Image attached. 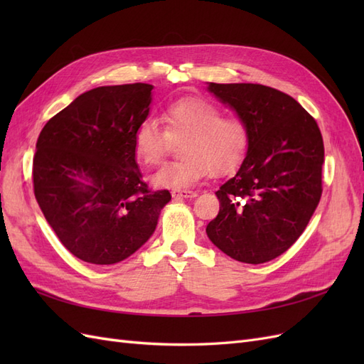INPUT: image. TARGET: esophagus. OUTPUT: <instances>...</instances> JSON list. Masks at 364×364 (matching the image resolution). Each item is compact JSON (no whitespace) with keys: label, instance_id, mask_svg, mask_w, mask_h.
<instances>
[{"label":"esophagus","instance_id":"esophagus-1","mask_svg":"<svg viewBox=\"0 0 364 364\" xmlns=\"http://www.w3.org/2000/svg\"><path fill=\"white\" fill-rule=\"evenodd\" d=\"M171 196L174 197V199H194L197 193L190 191V190H173Z\"/></svg>","mask_w":364,"mask_h":364}]
</instances>
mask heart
<instances>
[{
	"instance_id": "b5f03b06",
	"label": "heart",
	"mask_w": 364,
	"mask_h": 364,
	"mask_svg": "<svg viewBox=\"0 0 364 364\" xmlns=\"http://www.w3.org/2000/svg\"><path fill=\"white\" fill-rule=\"evenodd\" d=\"M164 129L147 118L134 134V150L139 162L156 165L171 141L181 142L183 159L164 165L151 176L159 188L182 190L199 182L209 171L226 174L235 170L249 149V129L238 117H223L217 105L199 97L179 98L162 112Z\"/></svg>"
}]
</instances>
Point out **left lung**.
Masks as SVG:
<instances>
[{
    "label": "left lung",
    "mask_w": 364,
    "mask_h": 364,
    "mask_svg": "<svg viewBox=\"0 0 364 364\" xmlns=\"http://www.w3.org/2000/svg\"><path fill=\"white\" fill-rule=\"evenodd\" d=\"M249 129L238 171L215 193L209 240L247 264L279 257L301 237L322 196L323 139L293 97L257 83H208Z\"/></svg>",
    "instance_id": "obj_1"
}]
</instances>
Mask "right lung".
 <instances>
[{
  "mask_svg": "<svg viewBox=\"0 0 364 364\" xmlns=\"http://www.w3.org/2000/svg\"><path fill=\"white\" fill-rule=\"evenodd\" d=\"M153 86H98L43 126L33 158L35 197L60 243L79 259L107 266L153 235L167 190L150 191L134 134L150 112Z\"/></svg>",
  "mask_w": 364,
  "mask_h": 364,
  "instance_id": "right-lung-1",
  "label": "right lung"
}]
</instances>
